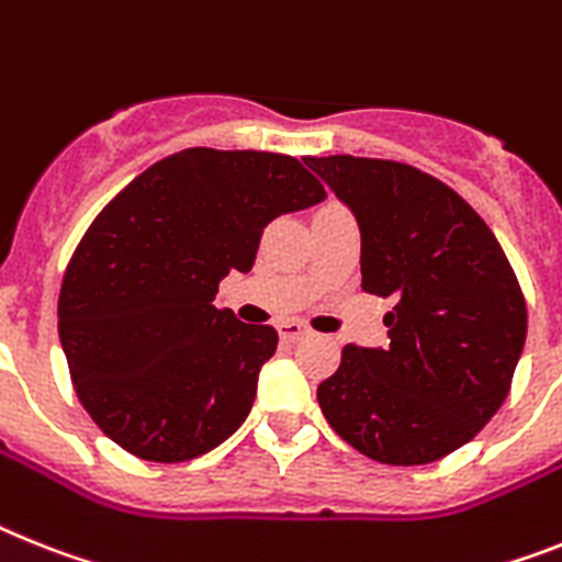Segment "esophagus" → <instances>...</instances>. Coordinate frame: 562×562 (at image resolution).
Listing matches in <instances>:
<instances>
[{"mask_svg":"<svg viewBox=\"0 0 562 562\" xmlns=\"http://www.w3.org/2000/svg\"><path fill=\"white\" fill-rule=\"evenodd\" d=\"M277 331H280V337L285 339V342H296V339H303L305 334H308V328H305L303 323H294V319H285V323L277 325Z\"/></svg>","mask_w":562,"mask_h":562,"instance_id":"esophagus-1","label":"esophagus"}]
</instances>
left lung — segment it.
Returning <instances> with one entry per match:
<instances>
[{
    "label": "left lung",
    "instance_id": "8db88e82",
    "mask_svg": "<svg viewBox=\"0 0 562 562\" xmlns=\"http://www.w3.org/2000/svg\"><path fill=\"white\" fill-rule=\"evenodd\" d=\"M362 237V291L394 296L389 348H342L317 389L360 454L426 465L497 414L526 342V300L492 228L446 182L405 162L305 157Z\"/></svg>",
    "mask_w": 562,
    "mask_h": 562
}]
</instances>
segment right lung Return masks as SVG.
Wrapping results in <instances>:
<instances>
[{"mask_svg": "<svg viewBox=\"0 0 562 562\" xmlns=\"http://www.w3.org/2000/svg\"><path fill=\"white\" fill-rule=\"evenodd\" d=\"M323 200L294 157L188 148L108 202L65 271L59 342L79 403L116 446L182 463L243 426L277 331L214 296L251 271L271 220Z\"/></svg>", "mask_w": 562, "mask_h": 562, "instance_id": "right-lung-1", "label": "right lung"}]
</instances>
